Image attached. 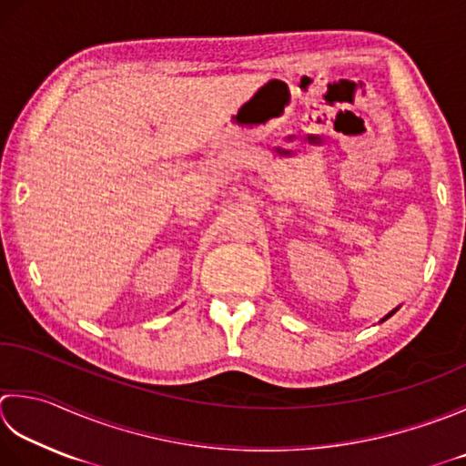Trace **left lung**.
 <instances>
[{
    "instance_id": "obj_1",
    "label": "left lung",
    "mask_w": 466,
    "mask_h": 466,
    "mask_svg": "<svg viewBox=\"0 0 466 466\" xmlns=\"http://www.w3.org/2000/svg\"><path fill=\"white\" fill-rule=\"evenodd\" d=\"M396 311H398V309H394V311H391V313H390V315H386V317H384V319H381V321H386V319H390V317H391V315H394V313H396Z\"/></svg>"
}]
</instances>
